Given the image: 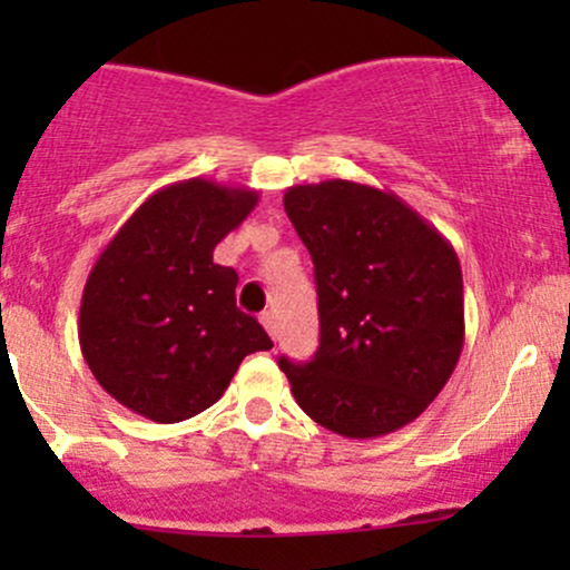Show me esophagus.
I'll use <instances>...</instances> for the list:
<instances>
[{
	"label": "esophagus",
	"instance_id": "1",
	"mask_svg": "<svg viewBox=\"0 0 570 570\" xmlns=\"http://www.w3.org/2000/svg\"><path fill=\"white\" fill-rule=\"evenodd\" d=\"M259 322H263V326L267 330V335L276 340V330H278V326H276V316H273V311H265L263 316H259Z\"/></svg>",
	"mask_w": 570,
	"mask_h": 570
}]
</instances>
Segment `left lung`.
<instances>
[{
    "label": "left lung",
    "instance_id": "left-lung-1",
    "mask_svg": "<svg viewBox=\"0 0 570 570\" xmlns=\"http://www.w3.org/2000/svg\"><path fill=\"white\" fill-rule=\"evenodd\" d=\"M284 208L311 252L322 324L311 362H278L294 399L348 440L407 426L463 348L455 248L399 195L348 179L294 185Z\"/></svg>",
    "mask_w": 570,
    "mask_h": 570
}]
</instances>
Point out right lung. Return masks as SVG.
Here are the masks:
<instances>
[{
  "mask_svg": "<svg viewBox=\"0 0 570 570\" xmlns=\"http://www.w3.org/2000/svg\"><path fill=\"white\" fill-rule=\"evenodd\" d=\"M257 189L185 179L158 189L115 233L82 289L80 348L122 407L179 423L212 407L267 332L235 305L238 273L214 248L257 206Z\"/></svg>",
  "mask_w": 570,
  "mask_h": 570,
  "instance_id": "obj_1",
  "label": "right lung"
}]
</instances>
